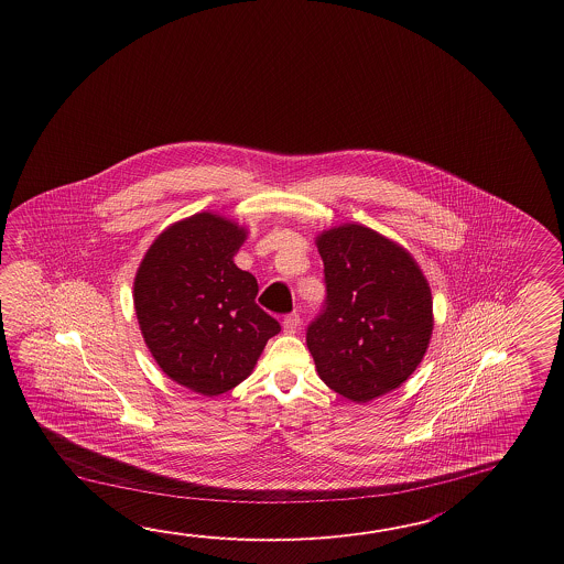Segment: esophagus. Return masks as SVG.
I'll return each instance as SVG.
<instances>
[{"mask_svg":"<svg viewBox=\"0 0 564 564\" xmlns=\"http://www.w3.org/2000/svg\"><path fill=\"white\" fill-rule=\"evenodd\" d=\"M300 326V316L296 312H292V314H288L284 316V323H282V328H284V333L286 335H294L296 330H299Z\"/></svg>","mask_w":564,"mask_h":564,"instance_id":"34e87169","label":"esophagus"}]
</instances>
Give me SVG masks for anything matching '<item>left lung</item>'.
I'll return each instance as SVG.
<instances>
[{
    "instance_id": "1",
    "label": "left lung",
    "mask_w": 564,
    "mask_h": 564,
    "mask_svg": "<svg viewBox=\"0 0 564 564\" xmlns=\"http://www.w3.org/2000/svg\"><path fill=\"white\" fill-rule=\"evenodd\" d=\"M316 246L326 300L306 345L324 383L367 403L417 369L432 338V290L411 253L375 229L345 224Z\"/></svg>"
}]
</instances>
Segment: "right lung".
Instances as JSON below:
<instances>
[{
    "mask_svg": "<svg viewBox=\"0 0 564 564\" xmlns=\"http://www.w3.org/2000/svg\"><path fill=\"white\" fill-rule=\"evenodd\" d=\"M246 229L216 214L169 226L134 276L144 343L169 379L205 397L240 384L280 324L256 304L258 282L234 264Z\"/></svg>",
    "mask_w": 564,
    "mask_h": 564,
    "instance_id": "obj_1",
    "label": "right lung"
}]
</instances>
